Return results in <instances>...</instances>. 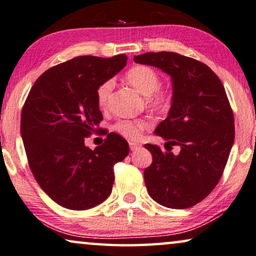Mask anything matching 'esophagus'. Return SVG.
Here are the masks:
<instances>
[{"label": "esophagus", "mask_w": 256, "mask_h": 256, "mask_svg": "<svg viewBox=\"0 0 256 256\" xmlns=\"http://www.w3.org/2000/svg\"><path fill=\"white\" fill-rule=\"evenodd\" d=\"M129 146H130V150H137V149H140V146H142V144H140V143H136V142H129Z\"/></svg>", "instance_id": "34e87169"}]
</instances>
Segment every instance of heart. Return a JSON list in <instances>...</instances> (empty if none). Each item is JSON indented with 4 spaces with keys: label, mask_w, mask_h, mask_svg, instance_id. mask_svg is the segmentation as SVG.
Here are the masks:
<instances>
[{
    "label": "heart",
    "mask_w": 256,
    "mask_h": 256,
    "mask_svg": "<svg viewBox=\"0 0 256 256\" xmlns=\"http://www.w3.org/2000/svg\"><path fill=\"white\" fill-rule=\"evenodd\" d=\"M127 82L132 88L143 94L149 97L148 102L156 110H165L171 102V96L168 92L158 90L160 86V77L158 72L146 66H136L132 68L126 75ZM114 88V80H108L104 82L97 90L98 105L105 107L112 90ZM149 127L146 120H119L114 124V130H116L122 136L128 138H137L142 134L144 129Z\"/></svg>",
    "instance_id": "heart-1"
}]
</instances>
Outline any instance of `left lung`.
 I'll use <instances>...</instances> for the list:
<instances>
[{
  "mask_svg": "<svg viewBox=\"0 0 256 256\" xmlns=\"http://www.w3.org/2000/svg\"><path fill=\"white\" fill-rule=\"evenodd\" d=\"M134 61L160 69L172 80L171 108L154 129L170 150L144 146L152 154L144 170L148 192L168 208H190L216 187L232 149L234 119L226 92L208 66L192 58L158 52ZM172 145L180 146L178 155L170 152Z\"/></svg>",
  "mask_w": 256,
  "mask_h": 256,
  "instance_id": "obj_1",
  "label": "left lung"
}]
</instances>
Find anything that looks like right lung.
<instances>
[{"mask_svg":"<svg viewBox=\"0 0 256 256\" xmlns=\"http://www.w3.org/2000/svg\"><path fill=\"white\" fill-rule=\"evenodd\" d=\"M126 64L124 54L74 58L46 70L24 104L20 132L30 168L42 190L66 209L86 210L105 201L114 164L129 154L127 140L114 132L94 150L84 143L102 120L98 88Z\"/></svg>","mask_w":256,"mask_h":256,"instance_id":"obj_1","label":"right lung"}]
</instances>
